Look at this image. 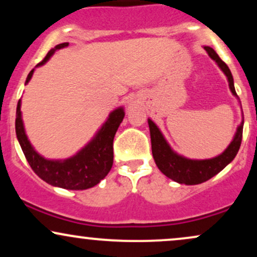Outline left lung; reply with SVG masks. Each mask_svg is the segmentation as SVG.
<instances>
[{"label": "left lung", "mask_w": 257, "mask_h": 257, "mask_svg": "<svg viewBox=\"0 0 257 257\" xmlns=\"http://www.w3.org/2000/svg\"><path fill=\"white\" fill-rule=\"evenodd\" d=\"M203 48L208 53V55L216 63L219 69L225 73L228 82L229 90L233 95L238 100L240 108V101L238 99L237 93L234 89V82H233V76L229 71L228 66L221 60L216 52L211 47L204 46ZM150 126V135H151V145H152V155L153 159L156 162V166L161 170L167 178L172 179L173 181L178 184L185 185H198L202 182L208 181L213 176L219 174L221 170L234 159L237 156L241 144V135H243V125H244V117H241V122L237 126V131L234 133L232 141L229 145L226 147V150L220 155L215 156L213 158L208 159H192L187 158L185 156L180 155L176 151H174L172 146L164 138L163 133L158 128V125L151 118L147 119Z\"/></svg>", "instance_id": "obj_1"}]
</instances>
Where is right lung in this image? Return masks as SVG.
I'll use <instances>...</instances> for the list:
<instances>
[{
  "mask_svg": "<svg viewBox=\"0 0 257 257\" xmlns=\"http://www.w3.org/2000/svg\"><path fill=\"white\" fill-rule=\"evenodd\" d=\"M67 46L69 43L65 42L51 49L47 57L40 64H37L35 69L31 70L25 84L30 82L36 67L42 66L55 52L66 48ZM20 108H22V100H19L17 106V138L29 164L38 178L55 187L79 191L94 187L107 175L113 164V138L125 114L123 106L112 110L90 141H88L71 157L65 159L46 158L35 150L26 135Z\"/></svg>",
  "mask_w": 257,
  "mask_h": 257,
  "instance_id": "right-lung-1",
  "label": "right lung"
}]
</instances>
